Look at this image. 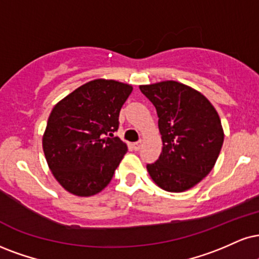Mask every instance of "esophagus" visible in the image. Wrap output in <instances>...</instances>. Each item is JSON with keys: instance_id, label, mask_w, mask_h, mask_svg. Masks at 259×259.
Instances as JSON below:
<instances>
[{"instance_id": "esophagus-1", "label": "esophagus", "mask_w": 259, "mask_h": 259, "mask_svg": "<svg viewBox=\"0 0 259 259\" xmlns=\"http://www.w3.org/2000/svg\"><path fill=\"white\" fill-rule=\"evenodd\" d=\"M140 148H142V140H139V142H137L133 144V149L136 150V151H138V150H140Z\"/></svg>"}]
</instances>
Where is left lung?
I'll return each mask as SVG.
<instances>
[{
  "label": "left lung",
  "instance_id": "obj_1",
  "mask_svg": "<svg viewBox=\"0 0 259 259\" xmlns=\"http://www.w3.org/2000/svg\"><path fill=\"white\" fill-rule=\"evenodd\" d=\"M155 105L163 148L146 165L156 185L184 192L202 181L216 163L223 144L222 124L212 104L200 92L168 80L139 86Z\"/></svg>",
  "mask_w": 259,
  "mask_h": 259
}]
</instances>
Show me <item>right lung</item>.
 <instances>
[{"instance_id":"obj_1","label":"right lung","mask_w":259,"mask_h":259,"mask_svg":"<svg viewBox=\"0 0 259 259\" xmlns=\"http://www.w3.org/2000/svg\"><path fill=\"white\" fill-rule=\"evenodd\" d=\"M132 86L96 79L60 101L43 136L48 165L69 193L89 197L110 183L127 145L114 133Z\"/></svg>"}]
</instances>
